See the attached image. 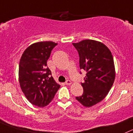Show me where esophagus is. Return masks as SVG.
<instances>
[{"mask_svg": "<svg viewBox=\"0 0 133 133\" xmlns=\"http://www.w3.org/2000/svg\"><path fill=\"white\" fill-rule=\"evenodd\" d=\"M65 84L66 85H70V84H71V81L69 80V79H68V80H66L65 82Z\"/></svg>", "mask_w": 133, "mask_h": 133, "instance_id": "1", "label": "esophagus"}]
</instances>
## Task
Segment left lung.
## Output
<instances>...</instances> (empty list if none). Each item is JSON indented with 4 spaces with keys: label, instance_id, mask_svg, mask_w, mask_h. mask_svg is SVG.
I'll use <instances>...</instances> for the list:
<instances>
[{
    "label": "left lung",
    "instance_id": "obj_1",
    "mask_svg": "<svg viewBox=\"0 0 133 133\" xmlns=\"http://www.w3.org/2000/svg\"><path fill=\"white\" fill-rule=\"evenodd\" d=\"M72 44L79 55V68L87 72L84 82H81L83 94L76 98L84 107H91L105 98L113 85L116 76L113 57L104 44L95 40Z\"/></svg>",
    "mask_w": 133,
    "mask_h": 133
}]
</instances>
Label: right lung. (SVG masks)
Masks as SVG:
<instances>
[{
  "mask_svg": "<svg viewBox=\"0 0 133 133\" xmlns=\"http://www.w3.org/2000/svg\"><path fill=\"white\" fill-rule=\"evenodd\" d=\"M57 43L40 42L25 50L19 64L21 90L33 105L44 107L51 102L60 85L51 76L47 61Z\"/></svg>",
  "mask_w": 133,
  "mask_h": 133,
  "instance_id": "obj_1",
  "label": "right lung"
}]
</instances>
